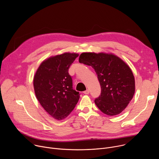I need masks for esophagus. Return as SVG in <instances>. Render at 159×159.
<instances>
[{
  "instance_id": "esophagus-1",
  "label": "esophagus",
  "mask_w": 159,
  "mask_h": 159,
  "mask_svg": "<svg viewBox=\"0 0 159 159\" xmlns=\"http://www.w3.org/2000/svg\"><path fill=\"white\" fill-rule=\"evenodd\" d=\"M89 93H90V91H89V89H87L86 90H85V91L84 92V93L85 94H89Z\"/></svg>"
}]
</instances>
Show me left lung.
<instances>
[{"mask_svg":"<svg viewBox=\"0 0 159 159\" xmlns=\"http://www.w3.org/2000/svg\"><path fill=\"white\" fill-rule=\"evenodd\" d=\"M81 63L91 66L99 81L101 93L94 101L108 116H115L127 107L135 91L134 78L129 66L120 58L105 53H82Z\"/></svg>","mask_w":159,"mask_h":159,"instance_id":"left-lung-1","label":"left lung"}]
</instances>
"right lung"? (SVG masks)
<instances>
[{
  "mask_svg": "<svg viewBox=\"0 0 159 159\" xmlns=\"http://www.w3.org/2000/svg\"><path fill=\"white\" fill-rule=\"evenodd\" d=\"M77 53H64L44 60L34 76L36 97L48 114L57 120L67 117L79 101L80 94L72 87L69 69Z\"/></svg>",
  "mask_w": 159,
  "mask_h": 159,
  "instance_id": "1",
  "label": "right lung"
}]
</instances>
